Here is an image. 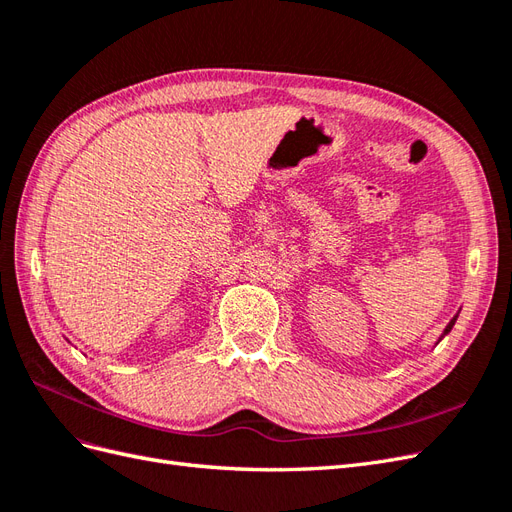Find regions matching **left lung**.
Wrapping results in <instances>:
<instances>
[{"label": "left lung", "mask_w": 512, "mask_h": 512, "mask_svg": "<svg viewBox=\"0 0 512 512\" xmlns=\"http://www.w3.org/2000/svg\"><path fill=\"white\" fill-rule=\"evenodd\" d=\"M455 320H457V318H453V320H451V324H448V327L444 329V335H446L448 331H451V329H453V324H455Z\"/></svg>", "instance_id": "8db88e82"}]
</instances>
